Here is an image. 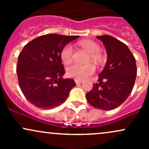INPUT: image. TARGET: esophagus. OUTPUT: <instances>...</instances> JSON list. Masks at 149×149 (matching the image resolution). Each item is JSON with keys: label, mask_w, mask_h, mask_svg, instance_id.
<instances>
[{"label": "esophagus", "mask_w": 149, "mask_h": 149, "mask_svg": "<svg viewBox=\"0 0 149 149\" xmlns=\"http://www.w3.org/2000/svg\"><path fill=\"white\" fill-rule=\"evenodd\" d=\"M75 82H76V83L77 85H78V84H81V83H83V81H81V80H75Z\"/></svg>", "instance_id": "esophagus-1"}]
</instances>
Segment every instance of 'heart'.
Masks as SVG:
<instances>
[{
  "instance_id": "b5f03b06",
  "label": "heart",
  "mask_w": 149,
  "mask_h": 149,
  "mask_svg": "<svg viewBox=\"0 0 149 149\" xmlns=\"http://www.w3.org/2000/svg\"><path fill=\"white\" fill-rule=\"evenodd\" d=\"M80 47H83L87 52L90 54V59L93 61L97 62L101 60V57L99 52L100 47L98 44L91 40H80L78 42ZM73 47L71 45H66L61 52V59L65 64L71 62L73 58ZM95 69L93 65L85 64L80 65L73 64L69 66L66 69V74L70 78H73L78 80H84L92 76L95 73Z\"/></svg>"
}]
</instances>
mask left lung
<instances>
[{"label": "left lung", "instance_id": "left-lung-1", "mask_svg": "<svg viewBox=\"0 0 149 149\" xmlns=\"http://www.w3.org/2000/svg\"><path fill=\"white\" fill-rule=\"evenodd\" d=\"M97 38L103 42L107 52L105 67L99 74L97 83L86 94L88 103L93 107L110 111L127 100L134 85L136 60L125 44L109 35Z\"/></svg>", "mask_w": 149, "mask_h": 149}]
</instances>
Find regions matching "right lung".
I'll return each mask as SVG.
<instances>
[{
	"label": "right lung",
	"instance_id": "obj_1",
	"mask_svg": "<svg viewBox=\"0 0 149 149\" xmlns=\"http://www.w3.org/2000/svg\"><path fill=\"white\" fill-rule=\"evenodd\" d=\"M78 37L46 34L24 47L19 54L17 73L22 93L33 105L52 109L67 99L76 83L62 78L65 69L61 52L66 44Z\"/></svg>",
	"mask_w": 149,
	"mask_h": 149
}]
</instances>
